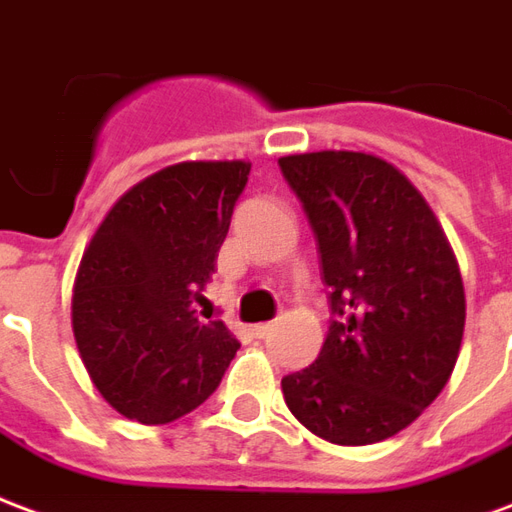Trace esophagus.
<instances>
[{
  "instance_id": "1",
  "label": "esophagus",
  "mask_w": 512,
  "mask_h": 512,
  "mask_svg": "<svg viewBox=\"0 0 512 512\" xmlns=\"http://www.w3.org/2000/svg\"><path fill=\"white\" fill-rule=\"evenodd\" d=\"M253 338H267L272 333V322H261V324H253L251 327Z\"/></svg>"
}]
</instances>
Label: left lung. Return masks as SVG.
Segmentation results:
<instances>
[{
	"label": "left lung",
	"mask_w": 512,
	"mask_h": 512,
	"mask_svg": "<svg viewBox=\"0 0 512 512\" xmlns=\"http://www.w3.org/2000/svg\"><path fill=\"white\" fill-rule=\"evenodd\" d=\"M278 166L316 234L333 308L316 363L283 376L286 406L333 445L390 439L434 404L458 360L466 300L453 248L387 160L327 149Z\"/></svg>",
	"instance_id": "obj_1"
}]
</instances>
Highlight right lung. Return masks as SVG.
<instances>
[{"label":"right lung","instance_id":"1","mask_svg":"<svg viewBox=\"0 0 512 512\" xmlns=\"http://www.w3.org/2000/svg\"><path fill=\"white\" fill-rule=\"evenodd\" d=\"M245 160H190L141 179L108 210L73 286V335L92 382L128 420L163 425L218 390L240 349L193 311L215 272Z\"/></svg>","mask_w":512,"mask_h":512}]
</instances>
